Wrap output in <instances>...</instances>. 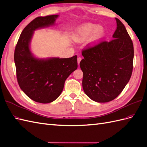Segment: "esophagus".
Here are the masks:
<instances>
[{"label":"esophagus","mask_w":147,"mask_h":147,"mask_svg":"<svg viewBox=\"0 0 147 147\" xmlns=\"http://www.w3.org/2000/svg\"><path fill=\"white\" fill-rule=\"evenodd\" d=\"M81 60H82V57H78V59H77V62H78V65H79V64H80V62Z\"/></svg>","instance_id":"34e87169"}]
</instances>
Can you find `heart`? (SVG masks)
<instances>
[{"instance_id": "obj_1", "label": "heart", "mask_w": 147, "mask_h": 147, "mask_svg": "<svg viewBox=\"0 0 147 147\" xmlns=\"http://www.w3.org/2000/svg\"><path fill=\"white\" fill-rule=\"evenodd\" d=\"M94 32L91 41L94 42L100 39L104 34V29L101 26H98L93 23L87 24L81 26L77 31L75 36V41L77 42H82L89 38L90 36Z\"/></svg>"}]
</instances>
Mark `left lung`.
Here are the masks:
<instances>
[{
	"label": "left lung",
	"instance_id": "obj_1",
	"mask_svg": "<svg viewBox=\"0 0 147 147\" xmlns=\"http://www.w3.org/2000/svg\"><path fill=\"white\" fill-rule=\"evenodd\" d=\"M117 29L109 41L87 45L80 63L82 86L92 100L106 102L118 96L130 80L134 55L131 38L124 24L116 18Z\"/></svg>",
	"mask_w": 147,
	"mask_h": 147
}]
</instances>
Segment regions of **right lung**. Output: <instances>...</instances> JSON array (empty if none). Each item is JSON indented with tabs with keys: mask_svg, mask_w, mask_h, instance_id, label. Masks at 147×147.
<instances>
[{
	"mask_svg": "<svg viewBox=\"0 0 147 147\" xmlns=\"http://www.w3.org/2000/svg\"><path fill=\"white\" fill-rule=\"evenodd\" d=\"M58 16L34 18L22 31L15 49L18 85L30 99L40 103H49L56 100L62 92L65 80L78 67L77 55L44 60L34 57L30 50L33 31L53 25Z\"/></svg>",
	"mask_w": 147,
	"mask_h": 147,
	"instance_id": "1",
	"label": "right lung"
}]
</instances>
